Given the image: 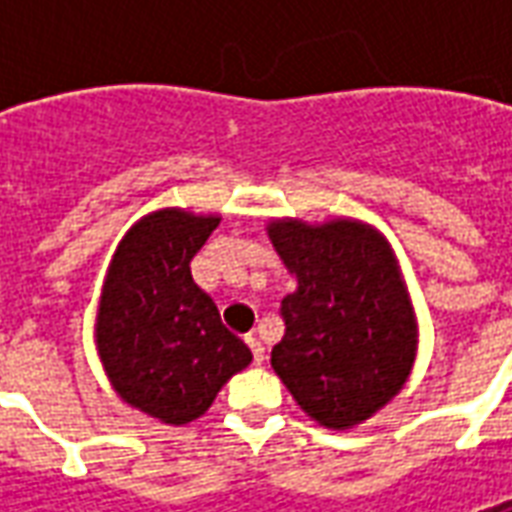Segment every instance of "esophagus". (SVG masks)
I'll list each match as a JSON object with an SVG mask.
<instances>
[{
  "mask_svg": "<svg viewBox=\"0 0 512 512\" xmlns=\"http://www.w3.org/2000/svg\"><path fill=\"white\" fill-rule=\"evenodd\" d=\"M246 343H249V348H252V356H255V362L257 365H263V359H266V348H263V343L257 340V337H246Z\"/></svg>",
  "mask_w": 512,
  "mask_h": 512,
  "instance_id": "esophagus-1",
  "label": "esophagus"
}]
</instances>
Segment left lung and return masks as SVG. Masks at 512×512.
<instances>
[{"instance_id":"1","label":"left lung","mask_w":512,"mask_h":512,"mask_svg":"<svg viewBox=\"0 0 512 512\" xmlns=\"http://www.w3.org/2000/svg\"><path fill=\"white\" fill-rule=\"evenodd\" d=\"M268 238L299 282L282 299L285 337L271 367L307 417L354 428L403 389L417 356V321L395 252L359 219H274Z\"/></svg>"}]
</instances>
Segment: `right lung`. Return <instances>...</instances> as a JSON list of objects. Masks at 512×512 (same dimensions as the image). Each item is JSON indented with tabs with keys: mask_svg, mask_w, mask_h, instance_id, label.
I'll return each mask as SVG.
<instances>
[{
	"mask_svg": "<svg viewBox=\"0 0 512 512\" xmlns=\"http://www.w3.org/2000/svg\"><path fill=\"white\" fill-rule=\"evenodd\" d=\"M219 216L164 208L123 235L106 271L95 345L115 392L167 425H186L252 362L208 293L191 279Z\"/></svg>",
	"mask_w": 512,
	"mask_h": 512,
	"instance_id": "1",
	"label": "right lung"
}]
</instances>
